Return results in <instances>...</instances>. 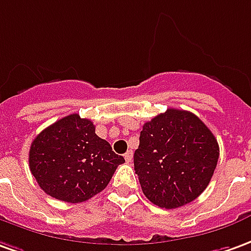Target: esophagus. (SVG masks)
I'll list each match as a JSON object with an SVG mask.
<instances>
[{
  "label": "esophagus",
  "mask_w": 251,
  "mask_h": 251,
  "mask_svg": "<svg viewBox=\"0 0 251 251\" xmlns=\"http://www.w3.org/2000/svg\"><path fill=\"white\" fill-rule=\"evenodd\" d=\"M124 158H126V161L127 162L132 161V151H131V150H128V151L124 154Z\"/></svg>",
  "instance_id": "34e87169"
}]
</instances>
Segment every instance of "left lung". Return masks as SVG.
Masks as SVG:
<instances>
[{
    "mask_svg": "<svg viewBox=\"0 0 251 251\" xmlns=\"http://www.w3.org/2000/svg\"><path fill=\"white\" fill-rule=\"evenodd\" d=\"M219 154L217 139L200 117L171 108L143 124L134 167L149 201L176 209L208 187Z\"/></svg>",
    "mask_w": 251,
    "mask_h": 251,
    "instance_id": "1",
    "label": "left lung"
}]
</instances>
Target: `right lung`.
Here are the masks:
<instances>
[{"label":"right lung","mask_w":251,"mask_h":251,"mask_svg":"<svg viewBox=\"0 0 251 251\" xmlns=\"http://www.w3.org/2000/svg\"><path fill=\"white\" fill-rule=\"evenodd\" d=\"M28 162L46 194L79 203L101 193L124 158L97 135L93 122L72 113L36 135Z\"/></svg>","instance_id":"add662e5"}]
</instances>
